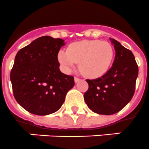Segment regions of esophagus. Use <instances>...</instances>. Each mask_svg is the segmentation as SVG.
I'll use <instances>...</instances> for the list:
<instances>
[{
  "mask_svg": "<svg viewBox=\"0 0 149 149\" xmlns=\"http://www.w3.org/2000/svg\"><path fill=\"white\" fill-rule=\"evenodd\" d=\"M80 80H81L80 78H77V77H74V81H75L76 83H77V82H78V81H80Z\"/></svg>",
  "mask_w": 149,
  "mask_h": 149,
  "instance_id": "obj_1",
  "label": "esophagus"
}]
</instances>
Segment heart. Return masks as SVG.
<instances>
[{
    "label": "heart",
    "instance_id": "heart-1",
    "mask_svg": "<svg viewBox=\"0 0 149 149\" xmlns=\"http://www.w3.org/2000/svg\"><path fill=\"white\" fill-rule=\"evenodd\" d=\"M114 54L112 45L107 41H81L71 44L67 52L61 51L58 53V60L68 71L79 62L78 68L82 74L95 78L101 77L108 71Z\"/></svg>",
    "mask_w": 149,
    "mask_h": 149
}]
</instances>
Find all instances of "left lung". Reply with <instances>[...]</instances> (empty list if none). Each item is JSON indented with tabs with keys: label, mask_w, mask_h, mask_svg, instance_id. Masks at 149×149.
Masks as SVG:
<instances>
[{
	"label": "left lung",
	"mask_w": 149,
	"mask_h": 149,
	"mask_svg": "<svg viewBox=\"0 0 149 149\" xmlns=\"http://www.w3.org/2000/svg\"><path fill=\"white\" fill-rule=\"evenodd\" d=\"M111 41L115 51L112 67L100 78L87 79L88 89L84 95L88 107L100 115L115 114L130 102L139 74L132 52L115 39Z\"/></svg>",
	"instance_id": "8db88e82"
}]
</instances>
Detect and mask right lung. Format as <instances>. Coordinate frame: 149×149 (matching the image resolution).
<instances>
[{
  "instance_id": "add662e5",
  "label": "right lung",
  "mask_w": 149,
  "mask_h": 149,
  "mask_svg": "<svg viewBox=\"0 0 149 149\" xmlns=\"http://www.w3.org/2000/svg\"><path fill=\"white\" fill-rule=\"evenodd\" d=\"M64 40L43 36L16 54L10 78L13 94L20 105L34 115H47L61 107L74 77L59 69L58 54Z\"/></svg>"
}]
</instances>
